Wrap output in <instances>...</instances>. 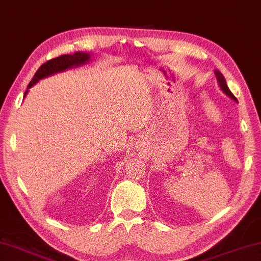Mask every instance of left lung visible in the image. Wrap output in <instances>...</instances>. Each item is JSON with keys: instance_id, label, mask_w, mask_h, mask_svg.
Segmentation results:
<instances>
[{"instance_id": "obj_1", "label": "left lung", "mask_w": 261, "mask_h": 261, "mask_svg": "<svg viewBox=\"0 0 261 261\" xmlns=\"http://www.w3.org/2000/svg\"><path fill=\"white\" fill-rule=\"evenodd\" d=\"M215 75L217 77V81H218V84H219L220 90L223 91L225 95L228 96V97H230V98H232L233 100H236V102H237V98H236L234 96H233V93L230 91V89H228V87H227L226 81H225L223 73H221L219 70H215Z\"/></svg>"}]
</instances>
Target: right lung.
Wrapping results in <instances>:
<instances>
[{
	"label": "right lung",
	"instance_id": "add662e5",
	"mask_svg": "<svg viewBox=\"0 0 261 261\" xmlns=\"http://www.w3.org/2000/svg\"><path fill=\"white\" fill-rule=\"evenodd\" d=\"M92 54L85 53V51H76L75 54H71V55H62L60 57L53 58L48 62H45L44 64H42L40 69L37 70L36 73H35L33 80L30 81V83L27 88V91L24 92V96L23 98H25L27 93L29 92V89L37 83L38 81L45 79V77H49L51 75H55L57 72L65 71V70L80 67V65H83L88 63L90 61Z\"/></svg>",
	"mask_w": 261,
	"mask_h": 261
}]
</instances>
